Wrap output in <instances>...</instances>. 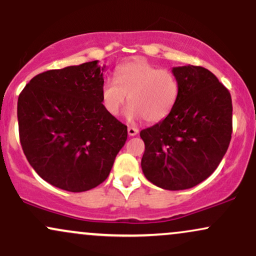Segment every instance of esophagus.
<instances>
[{
  "instance_id": "esophagus-1",
  "label": "esophagus",
  "mask_w": 256,
  "mask_h": 256,
  "mask_svg": "<svg viewBox=\"0 0 256 256\" xmlns=\"http://www.w3.org/2000/svg\"><path fill=\"white\" fill-rule=\"evenodd\" d=\"M128 136H136L138 134V128H134V126H128Z\"/></svg>"
}]
</instances>
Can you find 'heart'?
<instances>
[{"mask_svg": "<svg viewBox=\"0 0 256 256\" xmlns=\"http://www.w3.org/2000/svg\"><path fill=\"white\" fill-rule=\"evenodd\" d=\"M114 80L107 79L101 86L102 106L113 116H118L128 98V119L156 122L168 116L177 101L179 85L174 74L142 58L119 66Z\"/></svg>", "mask_w": 256, "mask_h": 256, "instance_id": "1", "label": "heart"}]
</instances>
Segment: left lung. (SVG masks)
<instances>
[{"mask_svg":"<svg viewBox=\"0 0 256 256\" xmlns=\"http://www.w3.org/2000/svg\"><path fill=\"white\" fill-rule=\"evenodd\" d=\"M179 92L165 119L140 131L146 178L166 190L190 189L219 166L231 140L228 90L201 66L173 67Z\"/></svg>","mask_w":256,"mask_h":256,"instance_id":"left-lung-1","label":"left lung"}]
</instances>
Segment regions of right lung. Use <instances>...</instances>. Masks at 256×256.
<instances>
[{
	"mask_svg": "<svg viewBox=\"0 0 256 256\" xmlns=\"http://www.w3.org/2000/svg\"><path fill=\"white\" fill-rule=\"evenodd\" d=\"M104 68L95 60L40 73L18 98L26 158L40 178L67 192L104 182L128 140V126L102 106Z\"/></svg>",
	"mask_w": 256,
	"mask_h": 256,
	"instance_id": "add662e5",
	"label": "right lung"
}]
</instances>
